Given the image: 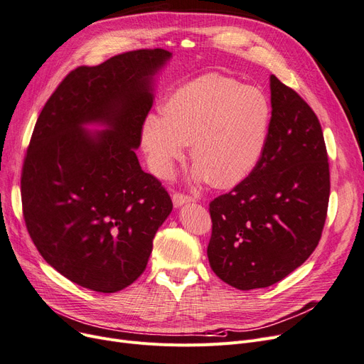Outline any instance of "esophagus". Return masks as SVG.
Wrapping results in <instances>:
<instances>
[{"mask_svg": "<svg viewBox=\"0 0 364 364\" xmlns=\"http://www.w3.org/2000/svg\"><path fill=\"white\" fill-rule=\"evenodd\" d=\"M190 201H194V198L190 197L188 194H183V193H174L173 194V205H174V208H179V206L185 205V203H190Z\"/></svg>", "mask_w": 364, "mask_h": 364, "instance_id": "1", "label": "esophagus"}]
</instances>
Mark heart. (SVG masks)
<instances>
[{
	"instance_id": "heart-1",
	"label": "heart",
	"mask_w": 364,
	"mask_h": 364,
	"mask_svg": "<svg viewBox=\"0 0 364 364\" xmlns=\"http://www.w3.org/2000/svg\"><path fill=\"white\" fill-rule=\"evenodd\" d=\"M272 124L267 97L243 83L209 73L167 95L161 118L151 114L141 128L149 168L170 178L191 144L194 179L232 188L257 168Z\"/></svg>"
}]
</instances>
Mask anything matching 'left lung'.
Returning a JSON list of instances; mask_svg holds the SVG:
<instances>
[{
    "label": "left lung",
    "instance_id": "8db88e82",
    "mask_svg": "<svg viewBox=\"0 0 364 364\" xmlns=\"http://www.w3.org/2000/svg\"><path fill=\"white\" fill-rule=\"evenodd\" d=\"M272 124L257 168L209 203L208 257L218 278L237 289L266 288L301 266L327 218L330 168L315 112L270 77Z\"/></svg>",
    "mask_w": 364,
    "mask_h": 364
}]
</instances>
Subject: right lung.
I'll return each mask as SVG.
<instances>
[{
  "label": "right lung",
  "instance_id": "add662e5",
  "mask_svg": "<svg viewBox=\"0 0 364 364\" xmlns=\"http://www.w3.org/2000/svg\"><path fill=\"white\" fill-rule=\"evenodd\" d=\"M170 52L128 50L71 70L46 101L21 174L22 213L40 255L71 282L116 293L144 272L173 209L134 149L152 107L151 79ZM100 122L105 134L81 125Z\"/></svg>",
  "mask_w": 364,
  "mask_h": 364
}]
</instances>
